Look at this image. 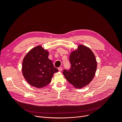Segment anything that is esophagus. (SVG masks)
Segmentation results:
<instances>
[{"label": "esophagus", "instance_id": "1", "mask_svg": "<svg viewBox=\"0 0 122 122\" xmlns=\"http://www.w3.org/2000/svg\"><path fill=\"white\" fill-rule=\"evenodd\" d=\"M58 71H62V67H59L58 68Z\"/></svg>", "mask_w": 122, "mask_h": 122}]
</instances>
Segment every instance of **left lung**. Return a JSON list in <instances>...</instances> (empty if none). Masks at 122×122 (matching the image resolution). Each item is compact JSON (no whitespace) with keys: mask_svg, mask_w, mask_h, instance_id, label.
I'll use <instances>...</instances> for the list:
<instances>
[{"mask_svg":"<svg viewBox=\"0 0 122 122\" xmlns=\"http://www.w3.org/2000/svg\"><path fill=\"white\" fill-rule=\"evenodd\" d=\"M69 62L71 68L65 69L63 72L67 81L77 88L87 85L94 78L97 68V60L91 49L82 45L78 46L71 54Z\"/></svg>","mask_w":122,"mask_h":122,"instance_id":"obj_1","label":"left lung"}]
</instances>
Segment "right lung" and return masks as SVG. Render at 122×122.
<instances>
[{
    "label": "right lung",
    "instance_id": "right-lung-1",
    "mask_svg": "<svg viewBox=\"0 0 122 122\" xmlns=\"http://www.w3.org/2000/svg\"><path fill=\"white\" fill-rule=\"evenodd\" d=\"M49 52L41 46L31 49L24 58L22 72L27 82L37 88H42L51 81L58 71L48 58Z\"/></svg>",
    "mask_w": 122,
    "mask_h": 122
}]
</instances>
